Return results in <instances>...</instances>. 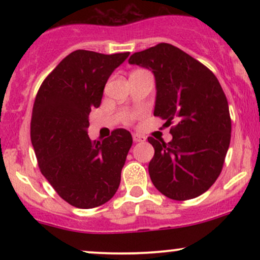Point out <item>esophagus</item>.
Segmentation results:
<instances>
[{
  "label": "esophagus",
  "instance_id": "obj_1",
  "mask_svg": "<svg viewBox=\"0 0 260 260\" xmlns=\"http://www.w3.org/2000/svg\"><path fill=\"white\" fill-rule=\"evenodd\" d=\"M133 140H134V142H136V143H138V142H144L145 137L142 136V134L134 133V134H133Z\"/></svg>",
  "mask_w": 260,
  "mask_h": 260
}]
</instances>
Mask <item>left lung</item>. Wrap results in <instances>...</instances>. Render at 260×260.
I'll return each mask as SVG.
<instances>
[{"label":"left lung","mask_w":260,"mask_h":260,"mask_svg":"<svg viewBox=\"0 0 260 260\" xmlns=\"http://www.w3.org/2000/svg\"><path fill=\"white\" fill-rule=\"evenodd\" d=\"M131 64L154 73V116L166 120L172 140L149 137L154 157L149 175L159 192L187 201L203 194L221 172L231 139L229 104L215 74L178 47L161 43L134 52Z\"/></svg>","instance_id":"left-lung-1"}]
</instances>
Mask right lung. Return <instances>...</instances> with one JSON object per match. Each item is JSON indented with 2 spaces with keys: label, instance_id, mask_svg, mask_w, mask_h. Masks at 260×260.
Masks as SVG:
<instances>
[{
  "label": "right lung",
  "instance_id": "add662e5",
  "mask_svg": "<svg viewBox=\"0 0 260 260\" xmlns=\"http://www.w3.org/2000/svg\"><path fill=\"white\" fill-rule=\"evenodd\" d=\"M129 52L77 50L57 64L39 88L30 138L39 168L63 201L79 209L105 204L117 192L132 136L118 128L104 140L89 138V113Z\"/></svg>",
  "mask_w": 260,
  "mask_h": 260
}]
</instances>
